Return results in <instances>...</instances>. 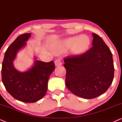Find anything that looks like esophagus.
I'll use <instances>...</instances> for the list:
<instances>
[{"label": "esophagus", "instance_id": "1", "mask_svg": "<svg viewBox=\"0 0 122 122\" xmlns=\"http://www.w3.org/2000/svg\"><path fill=\"white\" fill-rule=\"evenodd\" d=\"M54 63H55V65H56V66H61V64H62V62H61V59H56V61H55Z\"/></svg>", "mask_w": 122, "mask_h": 122}]
</instances>
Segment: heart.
<instances>
[{"label": "heart", "mask_w": 122, "mask_h": 122, "mask_svg": "<svg viewBox=\"0 0 122 122\" xmlns=\"http://www.w3.org/2000/svg\"><path fill=\"white\" fill-rule=\"evenodd\" d=\"M90 39L85 35L76 36L60 41L56 46V51L59 53L71 48L72 54L77 55L84 52L90 45Z\"/></svg>", "instance_id": "heart-1"}]
</instances>
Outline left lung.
Wrapping results in <instances>:
<instances>
[{"label":"left lung","instance_id":"1","mask_svg":"<svg viewBox=\"0 0 122 122\" xmlns=\"http://www.w3.org/2000/svg\"><path fill=\"white\" fill-rule=\"evenodd\" d=\"M93 46L86 53L64 58L66 84L76 96L93 99L107 91L114 78L113 56L101 36L92 33Z\"/></svg>","mask_w":122,"mask_h":122}]
</instances>
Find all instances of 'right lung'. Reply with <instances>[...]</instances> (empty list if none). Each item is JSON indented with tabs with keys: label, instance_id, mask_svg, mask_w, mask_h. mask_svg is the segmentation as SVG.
Here are the masks:
<instances>
[{
	"label": "right lung",
	"instance_id": "1",
	"mask_svg": "<svg viewBox=\"0 0 122 122\" xmlns=\"http://www.w3.org/2000/svg\"><path fill=\"white\" fill-rule=\"evenodd\" d=\"M31 33L21 34L11 43L5 53L1 68V78L8 92L18 101L34 103L43 98L47 91L48 81L55 69L53 61H36L34 66L25 72H19L13 61L19 49L25 46Z\"/></svg>",
	"mask_w": 122,
	"mask_h": 122
}]
</instances>
